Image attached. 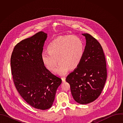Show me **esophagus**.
<instances>
[{"label": "esophagus", "instance_id": "esophagus-1", "mask_svg": "<svg viewBox=\"0 0 123 123\" xmlns=\"http://www.w3.org/2000/svg\"><path fill=\"white\" fill-rule=\"evenodd\" d=\"M61 79H62V80L63 82H65L66 81V77H62Z\"/></svg>", "mask_w": 123, "mask_h": 123}]
</instances>
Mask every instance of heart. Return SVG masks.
I'll return each mask as SVG.
<instances>
[{
  "mask_svg": "<svg viewBox=\"0 0 123 123\" xmlns=\"http://www.w3.org/2000/svg\"><path fill=\"white\" fill-rule=\"evenodd\" d=\"M47 50L48 52L44 51L41 55L43 64L52 71L58 61L59 64L55 72L64 75L69 69L75 68L80 63L84 53V45L77 36H66L51 41L47 46Z\"/></svg>",
  "mask_w": 123,
  "mask_h": 123,
  "instance_id": "1",
  "label": "heart"
}]
</instances>
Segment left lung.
I'll return each instance as SVG.
<instances>
[{"mask_svg": "<svg viewBox=\"0 0 123 123\" xmlns=\"http://www.w3.org/2000/svg\"><path fill=\"white\" fill-rule=\"evenodd\" d=\"M86 44L82 60L66 78L74 100L80 104L95 100L100 95L107 77L106 61L102 46L88 33H83Z\"/></svg>", "mask_w": 123, "mask_h": 123, "instance_id": "obj_1", "label": "left lung"}]
</instances>
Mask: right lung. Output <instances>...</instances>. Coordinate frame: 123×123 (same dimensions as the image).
<instances>
[{
    "instance_id": "1",
    "label": "right lung",
    "mask_w": 123,
    "mask_h": 123,
    "mask_svg": "<svg viewBox=\"0 0 123 123\" xmlns=\"http://www.w3.org/2000/svg\"><path fill=\"white\" fill-rule=\"evenodd\" d=\"M47 33L40 31L22 40L14 48L11 58L12 74L16 88L31 107L49 109L55 100L61 78L51 74L41 58Z\"/></svg>"
}]
</instances>
